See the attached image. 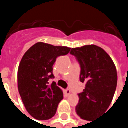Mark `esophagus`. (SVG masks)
Here are the masks:
<instances>
[{"mask_svg": "<svg viewBox=\"0 0 128 128\" xmlns=\"http://www.w3.org/2000/svg\"><path fill=\"white\" fill-rule=\"evenodd\" d=\"M64 94H65L66 96H69L70 95V90L69 89H66L64 91Z\"/></svg>", "mask_w": 128, "mask_h": 128, "instance_id": "34e87169", "label": "esophagus"}]
</instances>
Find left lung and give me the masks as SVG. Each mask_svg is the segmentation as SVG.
<instances>
[{
    "label": "left lung",
    "mask_w": 128,
    "mask_h": 128,
    "mask_svg": "<svg viewBox=\"0 0 128 128\" xmlns=\"http://www.w3.org/2000/svg\"><path fill=\"white\" fill-rule=\"evenodd\" d=\"M70 54L80 64V81L85 84L78 94L76 111L82 118L91 122L104 114L112 102L117 86L116 68L110 56L93 44L72 48Z\"/></svg>",
    "instance_id": "1"
}]
</instances>
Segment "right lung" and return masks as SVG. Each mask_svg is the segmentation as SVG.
I'll return each instance as SVG.
<instances>
[{
    "label": "right lung",
    "instance_id": "right-lung-1",
    "mask_svg": "<svg viewBox=\"0 0 128 128\" xmlns=\"http://www.w3.org/2000/svg\"><path fill=\"white\" fill-rule=\"evenodd\" d=\"M70 51L67 46H58L38 42L24 55L18 71V88L27 112L38 120L53 117L63 92L56 82L49 85L53 78L52 66L56 58Z\"/></svg>",
    "mask_w": 128,
    "mask_h": 128
}]
</instances>
